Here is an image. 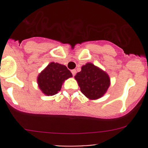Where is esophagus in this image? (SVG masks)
I'll use <instances>...</instances> for the list:
<instances>
[{
    "mask_svg": "<svg viewBox=\"0 0 148 148\" xmlns=\"http://www.w3.org/2000/svg\"><path fill=\"white\" fill-rule=\"evenodd\" d=\"M71 73H72V75L74 77L76 74V73H77V71H76L75 69H73V70H71Z\"/></svg>",
    "mask_w": 148,
    "mask_h": 148,
    "instance_id": "34e87169",
    "label": "esophagus"
}]
</instances>
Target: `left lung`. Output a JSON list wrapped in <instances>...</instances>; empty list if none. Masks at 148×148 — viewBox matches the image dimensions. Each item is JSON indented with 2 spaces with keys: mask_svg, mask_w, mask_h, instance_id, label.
Listing matches in <instances>:
<instances>
[{
  "mask_svg": "<svg viewBox=\"0 0 148 148\" xmlns=\"http://www.w3.org/2000/svg\"><path fill=\"white\" fill-rule=\"evenodd\" d=\"M82 93L90 100L102 97L110 86V78L107 72L92 63L82 66L81 71L74 77Z\"/></svg>",
  "mask_w": 148,
  "mask_h": 148,
  "instance_id": "left-lung-1",
  "label": "left lung"
}]
</instances>
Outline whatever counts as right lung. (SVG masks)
<instances>
[{"label": "right lung", "instance_id": "obj_1", "mask_svg": "<svg viewBox=\"0 0 148 148\" xmlns=\"http://www.w3.org/2000/svg\"><path fill=\"white\" fill-rule=\"evenodd\" d=\"M70 77H72V74L65 65L53 62L39 73L37 84L43 94L53 96L61 90L65 80Z\"/></svg>", "mask_w": 148, "mask_h": 148}]
</instances>
